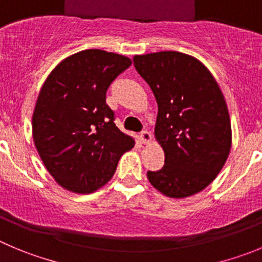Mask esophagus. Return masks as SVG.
Returning <instances> with one entry per match:
<instances>
[{
	"label": "esophagus",
	"mask_w": 262,
	"mask_h": 262,
	"mask_svg": "<svg viewBox=\"0 0 262 262\" xmlns=\"http://www.w3.org/2000/svg\"><path fill=\"white\" fill-rule=\"evenodd\" d=\"M139 139H141V142H142L143 145H147V143L151 142V139H152V137H151L150 132L143 130L142 133L139 134Z\"/></svg>",
	"instance_id": "34e87169"
}]
</instances>
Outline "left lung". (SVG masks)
<instances>
[{
    "instance_id": "1",
    "label": "left lung",
    "mask_w": 262,
    "mask_h": 262,
    "mask_svg": "<svg viewBox=\"0 0 262 262\" xmlns=\"http://www.w3.org/2000/svg\"><path fill=\"white\" fill-rule=\"evenodd\" d=\"M134 67L150 85L158 116L155 139L165 165L147 172L150 183L168 198L182 199L204 190L217 177L231 148L226 101L211 71L178 51L134 55Z\"/></svg>"
}]
</instances>
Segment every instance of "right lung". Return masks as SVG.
<instances>
[{
    "label": "right lung",
    "instance_id": "obj_1",
    "mask_svg": "<svg viewBox=\"0 0 262 262\" xmlns=\"http://www.w3.org/2000/svg\"><path fill=\"white\" fill-rule=\"evenodd\" d=\"M132 64L125 55L88 49L49 73L32 116L36 150L55 182L75 194H92L112 178L134 138L114 123L106 104L110 84Z\"/></svg>",
    "mask_w": 262,
    "mask_h": 262
}]
</instances>
